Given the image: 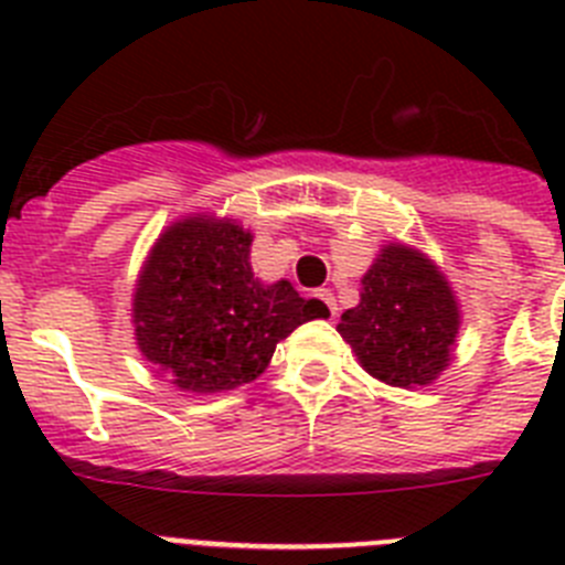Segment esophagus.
<instances>
[{
    "instance_id": "1",
    "label": "esophagus",
    "mask_w": 565,
    "mask_h": 565,
    "mask_svg": "<svg viewBox=\"0 0 565 565\" xmlns=\"http://www.w3.org/2000/svg\"><path fill=\"white\" fill-rule=\"evenodd\" d=\"M317 297L322 299V302H326L328 313H331V317H337V299H333V294L328 291V288H319V291H317Z\"/></svg>"
}]
</instances>
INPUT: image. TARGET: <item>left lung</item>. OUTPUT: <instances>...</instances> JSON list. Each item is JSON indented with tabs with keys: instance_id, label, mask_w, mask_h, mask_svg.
Segmentation results:
<instances>
[{
	"instance_id": "8db88e82",
	"label": "left lung",
	"mask_w": 565,
	"mask_h": 565,
	"mask_svg": "<svg viewBox=\"0 0 565 565\" xmlns=\"http://www.w3.org/2000/svg\"><path fill=\"white\" fill-rule=\"evenodd\" d=\"M461 311L433 259L402 243L379 252L362 277L359 306L337 331L373 379L393 387H422L447 371Z\"/></svg>"
}]
</instances>
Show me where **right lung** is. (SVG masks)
I'll list each match as a JSON object with an SVG mask.
<instances>
[{
    "mask_svg": "<svg viewBox=\"0 0 565 565\" xmlns=\"http://www.w3.org/2000/svg\"><path fill=\"white\" fill-rule=\"evenodd\" d=\"M252 232L194 214L158 237L138 277L132 322L138 348L174 387L223 393L266 371L279 339L326 319L288 279L259 282L248 263Z\"/></svg>",
    "mask_w": 565,
    "mask_h": 565,
    "instance_id": "add662e5",
    "label": "right lung"
}]
</instances>
